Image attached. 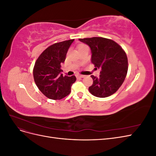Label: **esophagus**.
Returning <instances> with one entry per match:
<instances>
[{"label":"esophagus","mask_w":156,"mask_h":156,"mask_svg":"<svg viewBox=\"0 0 156 156\" xmlns=\"http://www.w3.org/2000/svg\"><path fill=\"white\" fill-rule=\"evenodd\" d=\"M84 77H85V76H84V75H77V78H83Z\"/></svg>","instance_id":"34e87169"}]
</instances>
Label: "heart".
I'll list each match as a JSON object with an SVG mask.
<instances>
[{"label":"heart","mask_w":156,"mask_h":156,"mask_svg":"<svg viewBox=\"0 0 156 156\" xmlns=\"http://www.w3.org/2000/svg\"><path fill=\"white\" fill-rule=\"evenodd\" d=\"M85 47H88V46L87 45H85V44H79L77 46V48H78V49H81V48H85Z\"/></svg>","instance_id":"obj_1"}]
</instances>
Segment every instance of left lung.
<instances>
[{
	"label": "left lung",
	"instance_id": "1",
	"mask_svg": "<svg viewBox=\"0 0 156 156\" xmlns=\"http://www.w3.org/2000/svg\"><path fill=\"white\" fill-rule=\"evenodd\" d=\"M91 49V62L95 69L100 70L98 77L91 75L93 84L89 91L98 98H106L115 94L122 86L128 69L126 52L116 42L102 37L80 38Z\"/></svg>",
	"mask_w": 156,
	"mask_h": 156
}]
</instances>
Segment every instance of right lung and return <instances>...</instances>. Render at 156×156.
I'll return each mask as SVG.
<instances>
[{"label": "right lung", "instance_id": "obj_1", "mask_svg": "<svg viewBox=\"0 0 156 156\" xmlns=\"http://www.w3.org/2000/svg\"><path fill=\"white\" fill-rule=\"evenodd\" d=\"M74 39L55 43L45 49L36 60L33 76L40 90L51 100H61L69 95L72 84L76 81L75 75L63 76L61 64L66 57L68 49Z\"/></svg>", "mask_w": 156, "mask_h": 156}]
</instances>
